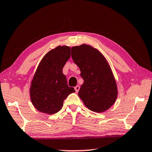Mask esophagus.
<instances>
[{
  "mask_svg": "<svg viewBox=\"0 0 152 152\" xmlns=\"http://www.w3.org/2000/svg\"><path fill=\"white\" fill-rule=\"evenodd\" d=\"M74 89H75V91L76 92H78L79 90H80V86H76L74 87Z\"/></svg>",
  "mask_w": 152,
  "mask_h": 152,
  "instance_id": "esophagus-1",
  "label": "esophagus"
}]
</instances>
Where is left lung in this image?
<instances>
[{
  "mask_svg": "<svg viewBox=\"0 0 152 152\" xmlns=\"http://www.w3.org/2000/svg\"><path fill=\"white\" fill-rule=\"evenodd\" d=\"M71 56L84 80L78 92L84 104L96 113L109 109L116 101L118 92L112 70L103 55L92 46L82 44L72 48Z\"/></svg>",
  "mask_w": 152,
  "mask_h": 152,
  "instance_id": "1",
  "label": "left lung"
}]
</instances>
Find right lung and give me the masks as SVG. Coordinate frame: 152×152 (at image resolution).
Here are the masks:
<instances>
[{
    "label": "right lung",
    "instance_id": "obj_1",
    "mask_svg": "<svg viewBox=\"0 0 152 152\" xmlns=\"http://www.w3.org/2000/svg\"><path fill=\"white\" fill-rule=\"evenodd\" d=\"M70 58V47L58 46L46 53L41 61L30 88L31 100L39 111L49 115L58 113L67 96L75 92L74 88L68 86L62 72Z\"/></svg>",
    "mask_w": 152,
    "mask_h": 152
}]
</instances>
